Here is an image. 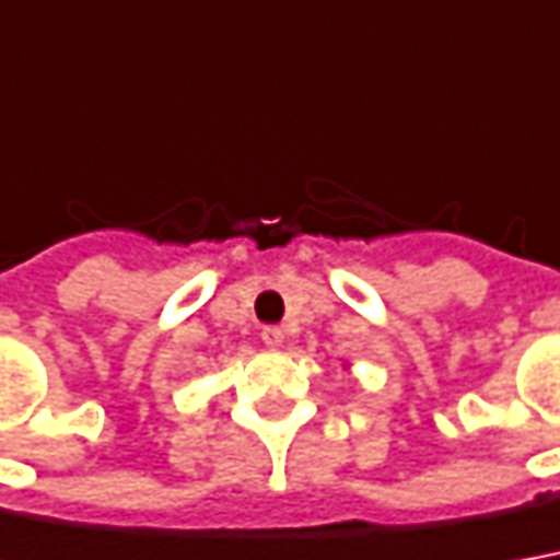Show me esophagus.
Wrapping results in <instances>:
<instances>
[{
	"instance_id": "obj_1",
	"label": "esophagus",
	"mask_w": 560,
	"mask_h": 560,
	"mask_svg": "<svg viewBox=\"0 0 560 560\" xmlns=\"http://www.w3.org/2000/svg\"><path fill=\"white\" fill-rule=\"evenodd\" d=\"M260 337H264V343L269 346V349H276V346L284 343V330H281L279 325H266V328L260 330Z\"/></svg>"
}]
</instances>
